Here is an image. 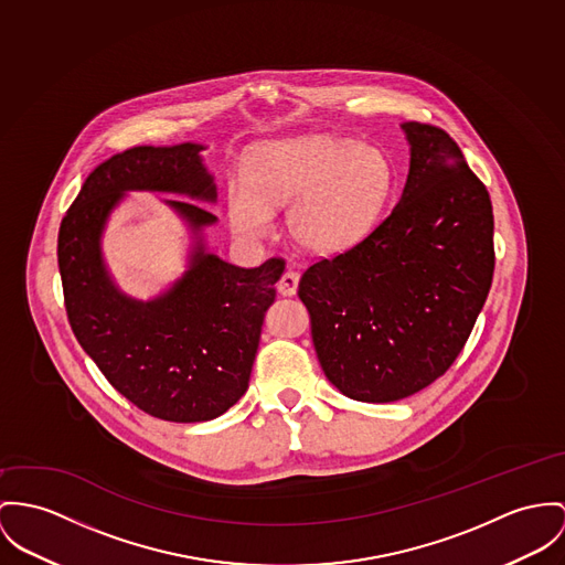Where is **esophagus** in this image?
<instances>
[{"label":"esophagus","instance_id":"1","mask_svg":"<svg viewBox=\"0 0 565 565\" xmlns=\"http://www.w3.org/2000/svg\"><path fill=\"white\" fill-rule=\"evenodd\" d=\"M297 288H299V273H295V270H286L281 275V279L277 281V292L281 297H295Z\"/></svg>","mask_w":565,"mask_h":565}]
</instances>
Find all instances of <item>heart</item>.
Instances as JSON below:
<instances>
[{"label": "heart", "mask_w": 565, "mask_h": 565, "mask_svg": "<svg viewBox=\"0 0 565 565\" xmlns=\"http://www.w3.org/2000/svg\"><path fill=\"white\" fill-rule=\"evenodd\" d=\"M393 186L390 159L352 137L313 135L268 141L243 163V180L225 189L234 232L258 241L275 227V206H288L292 241L316 256L359 245L379 223Z\"/></svg>", "instance_id": "b5f03b06"}]
</instances>
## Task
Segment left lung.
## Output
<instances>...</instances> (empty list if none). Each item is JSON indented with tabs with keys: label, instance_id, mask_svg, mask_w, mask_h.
I'll use <instances>...</instances> for the list:
<instances>
[{
	"label": "left lung",
	"instance_id": "1",
	"mask_svg": "<svg viewBox=\"0 0 565 565\" xmlns=\"http://www.w3.org/2000/svg\"><path fill=\"white\" fill-rule=\"evenodd\" d=\"M411 166L397 206L344 254L311 264L299 299L329 383L395 402L443 376L467 344L494 270L490 195L438 127L399 125Z\"/></svg>",
	"mask_w": 565,
	"mask_h": 565
}]
</instances>
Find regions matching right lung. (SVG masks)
Listing matches in <instances>:
<instances>
[{"label": "right lung", "mask_w": 565, "mask_h": 565, "mask_svg": "<svg viewBox=\"0 0 565 565\" xmlns=\"http://www.w3.org/2000/svg\"><path fill=\"white\" fill-rule=\"evenodd\" d=\"M202 143L135 146L87 175L62 218L57 264L77 342L105 379L143 413L209 422L249 387L264 311L275 301L284 260L241 268L206 249L217 217L193 203L167 201L192 232L188 270L161 296L141 302L122 294L102 258V234L130 190L174 192L217 202Z\"/></svg>", "instance_id": "obj_1"}]
</instances>
